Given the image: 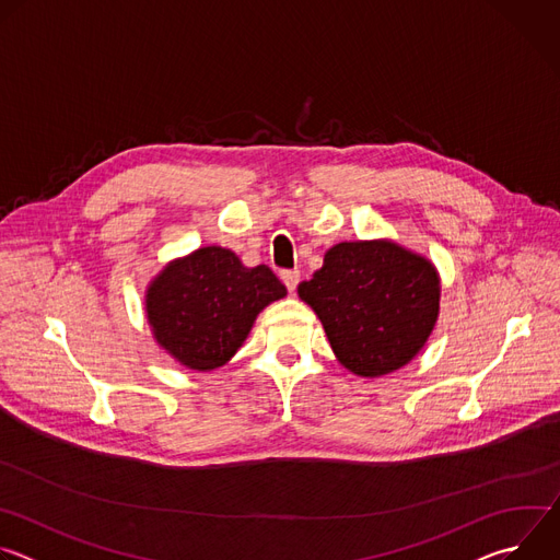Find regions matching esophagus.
<instances>
[{
    "label": "esophagus",
    "mask_w": 560,
    "mask_h": 560,
    "mask_svg": "<svg viewBox=\"0 0 560 560\" xmlns=\"http://www.w3.org/2000/svg\"><path fill=\"white\" fill-rule=\"evenodd\" d=\"M281 279H283L285 288H288L290 292H294V290H296V283H299V279H301V272H299V270H283V272H281Z\"/></svg>",
    "instance_id": "esophagus-1"
}]
</instances>
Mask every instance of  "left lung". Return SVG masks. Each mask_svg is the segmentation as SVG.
<instances>
[{"instance_id": "8db88e82", "label": "left lung", "mask_w": 560, "mask_h": 560, "mask_svg": "<svg viewBox=\"0 0 560 560\" xmlns=\"http://www.w3.org/2000/svg\"><path fill=\"white\" fill-rule=\"evenodd\" d=\"M335 357L357 376L401 370L428 343L441 301L434 264L389 238L341 242L296 288Z\"/></svg>"}]
</instances>
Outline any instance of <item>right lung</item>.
<instances>
[{"instance_id": "1", "label": "right lung", "mask_w": 560, "mask_h": 560, "mask_svg": "<svg viewBox=\"0 0 560 560\" xmlns=\"http://www.w3.org/2000/svg\"><path fill=\"white\" fill-rule=\"evenodd\" d=\"M285 294L268 266L246 268L232 250L206 246L150 281L145 316L159 348L190 370L210 372L236 354L259 312Z\"/></svg>"}]
</instances>
